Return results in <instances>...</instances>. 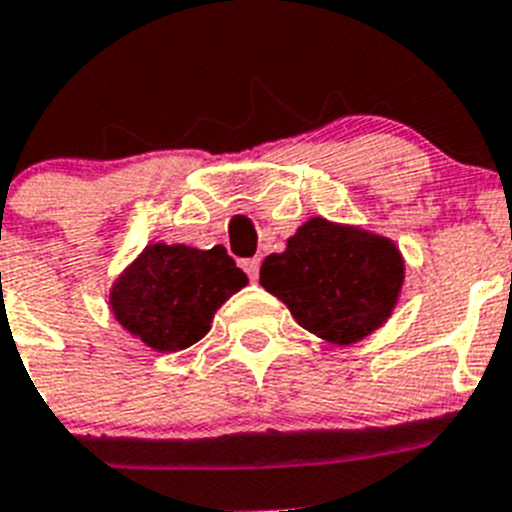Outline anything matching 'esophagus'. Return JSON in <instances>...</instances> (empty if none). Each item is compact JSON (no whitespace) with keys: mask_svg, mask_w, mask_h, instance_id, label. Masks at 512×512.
I'll use <instances>...</instances> for the list:
<instances>
[{"mask_svg":"<svg viewBox=\"0 0 512 512\" xmlns=\"http://www.w3.org/2000/svg\"><path fill=\"white\" fill-rule=\"evenodd\" d=\"M241 269L246 271L248 277H251V279H256V277H259L261 259H259V256H253V259H243V261H241Z\"/></svg>","mask_w":512,"mask_h":512,"instance_id":"1","label":"esophagus"}]
</instances>
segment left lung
<instances>
[{"mask_svg":"<svg viewBox=\"0 0 512 512\" xmlns=\"http://www.w3.org/2000/svg\"><path fill=\"white\" fill-rule=\"evenodd\" d=\"M405 264L395 243L312 217L261 264V287L315 336L346 346L392 315Z\"/></svg>","mask_w":512,"mask_h":512,"instance_id":"obj_1","label":"left lung"}]
</instances>
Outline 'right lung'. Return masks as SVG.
Here are the masks:
<instances>
[{
	"label": "right lung",
	"instance_id": "right-lung-1",
	"mask_svg": "<svg viewBox=\"0 0 512 512\" xmlns=\"http://www.w3.org/2000/svg\"><path fill=\"white\" fill-rule=\"evenodd\" d=\"M246 284L223 246L153 243L117 279L110 305L122 328L146 346L182 351L205 338L217 307Z\"/></svg>",
	"mask_w": 512,
	"mask_h": 512
}]
</instances>
